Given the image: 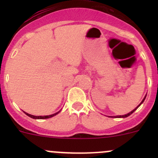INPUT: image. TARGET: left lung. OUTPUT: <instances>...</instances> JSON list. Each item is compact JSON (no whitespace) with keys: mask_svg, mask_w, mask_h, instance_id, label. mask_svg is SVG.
<instances>
[{"mask_svg":"<svg viewBox=\"0 0 158 158\" xmlns=\"http://www.w3.org/2000/svg\"><path fill=\"white\" fill-rule=\"evenodd\" d=\"M145 98H146V97H144V99H143V100H142V102H141V103H140V104H139V105H138V106H137V107H136V108H135V109H134V110H133V111H131V112H129V113H128V114H125V115H118V116H116V117H115V118H126V117H128V116H129V115H131V114H132V113H133V112H134V111H135V110H136L137 109H138V107H139V106H141V103H143V102H144V99H145Z\"/></svg>","mask_w":158,"mask_h":158,"instance_id":"8db88e82","label":"left lung"}]
</instances>
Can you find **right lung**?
<instances>
[{"label":"right lung","instance_id":"add662e5","mask_svg":"<svg viewBox=\"0 0 158 158\" xmlns=\"http://www.w3.org/2000/svg\"><path fill=\"white\" fill-rule=\"evenodd\" d=\"M59 112H60V111H58V112L55 113V114H50V115H46V116H35V115H32V114H28V113H27V112H24V113L27 114V115H28V116H29V117L32 118H34V119H45V118H51V117H52V116H54V115H56V114H57Z\"/></svg>","mask_w":158,"mask_h":158}]
</instances>
